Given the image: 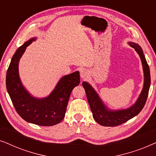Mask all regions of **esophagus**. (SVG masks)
<instances>
[{
	"instance_id": "34e87169",
	"label": "esophagus",
	"mask_w": 156,
	"mask_h": 156,
	"mask_svg": "<svg viewBox=\"0 0 156 156\" xmlns=\"http://www.w3.org/2000/svg\"><path fill=\"white\" fill-rule=\"evenodd\" d=\"M80 76L83 79V80H84V79H87L89 76V72L87 71V69H82L80 71Z\"/></svg>"
}]
</instances>
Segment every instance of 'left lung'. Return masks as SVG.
Returning a JSON list of instances; mask_svg holds the SVG:
<instances>
[{
	"label": "left lung",
	"instance_id": "left-lung-1",
	"mask_svg": "<svg viewBox=\"0 0 156 156\" xmlns=\"http://www.w3.org/2000/svg\"><path fill=\"white\" fill-rule=\"evenodd\" d=\"M130 46L135 49L136 52L139 55L142 62L143 69L144 73V84L143 90L136 103L131 107L123 110L112 111L108 109L100 99L99 95L90 84L86 82H82V86L85 89L87 100L94 120L100 125L104 126H116L126 122L129 119L133 118L140 112L144 107L148 91L151 85V74L149 66L145 58L144 52L138 44L129 42Z\"/></svg>",
	"mask_w": 156,
	"mask_h": 156
}]
</instances>
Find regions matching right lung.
I'll use <instances>...</instances> for the list:
<instances>
[{
  "label": "right lung",
  "mask_w": 156,
  "mask_h": 156,
  "mask_svg": "<svg viewBox=\"0 0 156 156\" xmlns=\"http://www.w3.org/2000/svg\"><path fill=\"white\" fill-rule=\"evenodd\" d=\"M35 38L25 42L12 57L7 74L6 88L16 112L27 122L38 126H51L61 122L65 116L70 94L80 83L78 71L64 76L48 97H32L23 86L19 77L18 65L20 57Z\"/></svg>",
  "instance_id": "1"
}]
</instances>
